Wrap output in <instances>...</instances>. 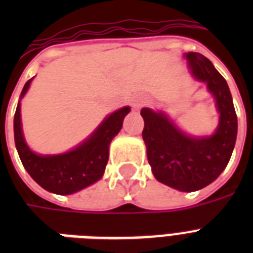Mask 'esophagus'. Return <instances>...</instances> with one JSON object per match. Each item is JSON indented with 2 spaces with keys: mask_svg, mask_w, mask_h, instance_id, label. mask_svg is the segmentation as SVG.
<instances>
[{
  "mask_svg": "<svg viewBox=\"0 0 253 253\" xmlns=\"http://www.w3.org/2000/svg\"><path fill=\"white\" fill-rule=\"evenodd\" d=\"M143 103H144V101H143V99H139V101H136V102L134 103V106L135 107H140L143 105Z\"/></svg>",
  "mask_w": 253,
  "mask_h": 253,
  "instance_id": "esophagus-1",
  "label": "esophagus"
}]
</instances>
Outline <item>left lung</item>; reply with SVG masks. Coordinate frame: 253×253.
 Returning <instances> with one entry per match:
<instances>
[{
	"instance_id": "8db88e82",
	"label": "left lung",
	"mask_w": 253,
	"mask_h": 253,
	"mask_svg": "<svg viewBox=\"0 0 253 253\" xmlns=\"http://www.w3.org/2000/svg\"><path fill=\"white\" fill-rule=\"evenodd\" d=\"M185 57L194 77L205 81L215 97L220 114L215 134L192 138L163 113L143 109L142 136L156 180L181 192H194L211 184L227 167L236 142L238 118L227 83L211 61L198 52L185 53Z\"/></svg>"
}]
</instances>
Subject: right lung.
<instances>
[{
	"label": "right lung",
	"instance_id": "right-lung-1",
	"mask_svg": "<svg viewBox=\"0 0 253 253\" xmlns=\"http://www.w3.org/2000/svg\"><path fill=\"white\" fill-rule=\"evenodd\" d=\"M31 80L22 89L21 98L26 94ZM128 113L130 107L126 106L110 114L90 138L67 154L41 156L34 154L23 139L21 103L18 102L14 115V139L22 164L34 181L48 192L64 196L79 192L102 177L109 160L111 139L121 131L123 119Z\"/></svg>",
	"mask_w": 253,
	"mask_h": 253
}]
</instances>
